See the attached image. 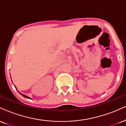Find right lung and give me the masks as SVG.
<instances>
[{"instance_id": "add662e5", "label": "right lung", "mask_w": 126, "mask_h": 126, "mask_svg": "<svg viewBox=\"0 0 126 126\" xmlns=\"http://www.w3.org/2000/svg\"><path fill=\"white\" fill-rule=\"evenodd\" d=\"M15 88H16V87H15ZM17 91H18V90H17ZM18 92H19V91H18ZM19 93L20 94H21V95H22V96H23V97H26V98H30V97H28V96H26V95H25V94H23L21 93H20V92H19Z\"/></svg>"}]
</instances>
